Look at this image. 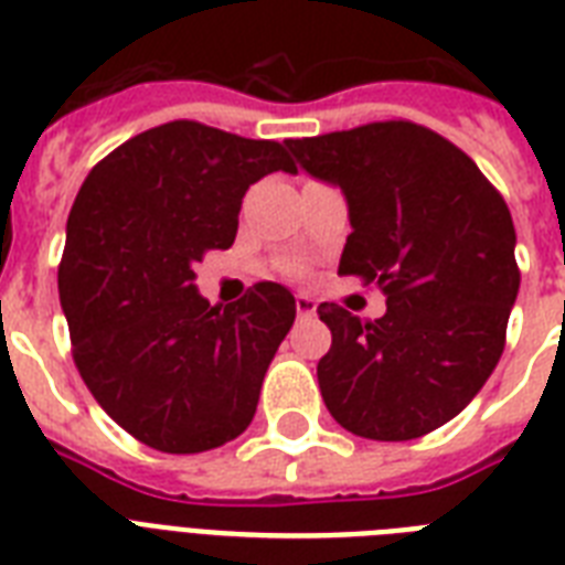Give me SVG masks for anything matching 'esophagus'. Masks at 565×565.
I'll use <instances>...</instances> for the list:
<instances>
[{
    "instance_id": "1",
    "label": "esophagus",
    "mask_w": 565,
    "mask_h": 565,
    "mask_svg": "<svg viewBox=\"0 0 565 565\" xmlns=\"http://www.w3.org/2000/svg\"><path fill=\"white\" fill-rule=\"evenodd\" d=\"M296 310H299V317H313V313H317V301L310 299V296H305V292H299V296H296Z\"/></svg>"
}]
</instances>
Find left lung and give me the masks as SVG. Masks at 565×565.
<instances>
[{
	"instance_id": "obj_1",
	"label": "left lung",
	"mask_w": 565,
	"mask_h": 565,
	"mask_svg": "<svg viewBox=\"0 0 565 565\" xmlns=\"http://www.w3.org/2000/svg\"><path fill=\"white\" fill-rule=\"evenodd\" d=\"M313 179L343 190L352 234L340 275L377 284L386 313L334 301L319 319L328 413L358 437L402 443L455 419L492 375L519 292L516 228L466 152L407 119L284 140Z\"/></svg>"
}]
</instances>
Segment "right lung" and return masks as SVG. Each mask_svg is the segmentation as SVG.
I'll return each mask as SVG.
<instances>
[{
  "label": "right lung",
  "mask_w": 565,
  "mask_h": 565,
  "mask_svg": "<svg viewBox=\"0 0 565 565\" xmlns=\"http://www.w3.org/2000/svg\"><path fill=\"white\" fill-rule=\"evenodd\" d=\"M278 170L296 167L275 140L175 119L102 158L75 195L57 266L73 361L102 411L158 451L225 446L255 416L296 299L260 281L213 308L193 266L234 243L248 184Z\"/></svg>",
  "instance_id": "obj_1"
}]
</instances>
